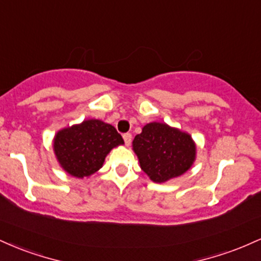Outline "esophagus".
<instances>
[{
  "label": "esophagus",
  "instance_id": "34e87169",
  "mask_svg": "<svg viewBox=\"0 0 261 261\" xmlns=\"http://www.w3.org/2000/svg\"><path fill=\"white\" fill-rule=\"evenodd\" d=\"M122 139H124V141H125V145L128 146L131 143V140H133V136H131V134L126 133V134L122 135Z\"/></svg>",
  "mask_w": 261,
  "mask_h": 261
}]
</instances>
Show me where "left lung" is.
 I'll return each mask as SVG.
<instances>
[{
	"instance_id": "left-lung-1",
	"label": "left lung",
	"mask_w": 261,
	"mask_h": 261,
	"mask_svg": "<svg viewBox=\"0 0 261 261\" xmlns=\"http://www.w3.org/2000/svg\"><path fill=\"white\" fill-rule=\"evenodd\" d=\"M141 168L152 180L164 182L181 175L195 160V143L188 134L166 124L151 122L133 142Z\"/></svg>"
}]
</instances>
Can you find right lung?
Segmentation results:
<instances>
[{
    "instance_id": "obj_1",
    "label": "right lung",
    "mask_w": 261,
    "mask_h": 261,
    "mask_svg": "<svg viewBox=\"0 0 261 261\" xmlns=\"http://www.w3.org/2000/svg\"><path fill=\"white\" fill-rule=\"evenodd\" d=\"M121 143V135L110 124L86 120L59 131L54 140V149L66 172L76 178H85L101 168L110 149Z\"/></svg>"
}]
</instances>
